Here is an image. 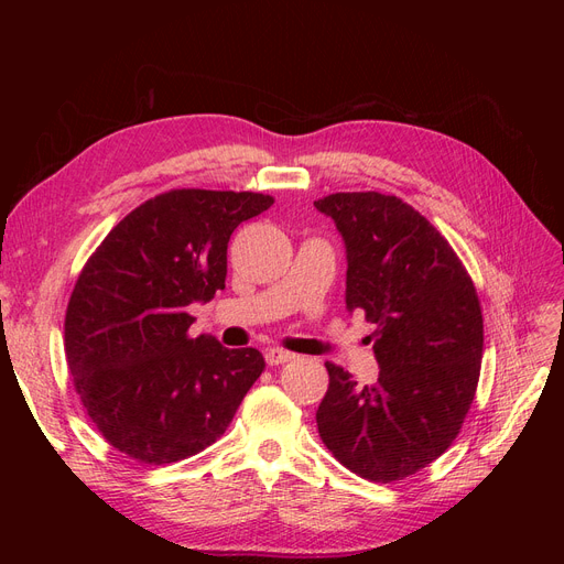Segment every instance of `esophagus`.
<instances>
[{
  "label": "esophagus",
  "instance_id": "1",
  "mask_svg": "<svg viewBox=\"0 0 564 564\" xmlns=\"http://www.w3.org/2000/svg\"><path fill=\"white\" fill-rule=\"evenodd\" d=\"M292 360H296V355L289 352V350H282V348H268V350H265V362H268L270 367L286 365V362H292Z\"/></svg>",
  "mask_w": 564,
  "mask_h": 564
}]
</instances>
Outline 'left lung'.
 I'll list each match as a JSON object with an SVG mask.
<instances>
[{
    "instance_id": "obj_1",
    "label": "left lung",
    "mask_w": 564,
    "mask_h": 564,
    "mask_svg": "<svg viewBox=\"0 0 564 564\" xmlns=\"http://www.w3.org/2000/svg\"><path fill=\"white\" fill-rule=\"evenodd\" d=\"M348 251L346 308L377 324L379 381L357 386L327 362L317 431L338 464L398 482L445 454L473 404L482 367V305L466 265L412 204L381 193L315 202Z\"/></svg>"
}]
</instances>
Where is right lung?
Here are the masks:
<instances>
[{"instance_id": "obj_1", "label": "right lung", "mask_w": 564, "mask_h": 564, "mask_svg": "<svg viewBox=\"0 0 564 564\" xmlns=\"http://www.w3.org/2000/svg\"><path fill=\"white\" fill-rule=\"evenodd\" d=\"M270 195L176 187L143 202L84 263L65 311V360L110 447L148 466L226 433L265 369L256 348L187 334L195 301L226 289L232 230Z\"/></svg>"}]
</instances>
